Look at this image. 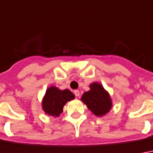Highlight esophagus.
Returning <instances> with one entry per match:
<instances>
[{
  "label": "esophagus",
  "mask_w": 153,
  "mask_h": 153,
  "mask_svg": "<svg viewBox=\"0 0 153 153\" xmlns=\"http://www.w3.org/2000/svg\"><path fill=\"white\" fill-rule=\"evenodd\" d=\"M74 95H75V96H77V97H78V96H79V90H74Z\"/></svg>",
  "instance_id": "34e87169"
}]
</instances>
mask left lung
Listing matches in <instances>:
<instances>
[{
    "instance_id": "left-lung-1",
    "label": "left lung",
    "mask_w": 153,
    "mask_h": 153,
    "mask_svg": "<svg viewBox=\"0 0 153 153\" xmlns=\"http://www.w3.org/2000/svg\"><path fill=\"white\" fill-rule=\"evenodd\" d=\"M90 87V90L85 92L81 100L95 116H102L111 108L110 95L98 83H94Z\"/></svg>"
}]
</instances>
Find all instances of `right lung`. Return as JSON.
<instances>
[{
  "label": "right lung",
  "instance_id": "obj_1",
  "mask_svg": "<svg viewBox=\"0 0 153 153\" xmlns=\"http://www.w3.org/2000/svg\"><path fill=\"white\" fill-rule=\"evenodd\" d=\"M74 99V94L68 90H60L56 87H50L47 90L42 100V109L49 116H59L66 103Z\"/></svg>",
  "mask_w": 153,
  "mask_h": 153
}]
</instances>
